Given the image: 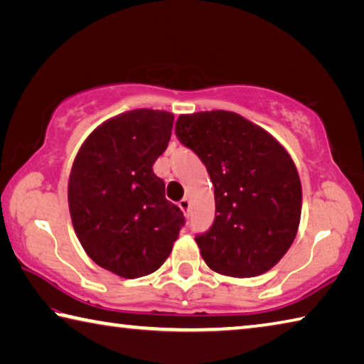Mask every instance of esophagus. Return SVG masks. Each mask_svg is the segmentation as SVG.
Returning a JSON list of instances; mask_svg holds the SVG:
<instances>
[{"instance_id": "1", "label": "esophagus", "mask_w": 364, "mask_h": 364, "mask_svg": "<svg viewBox=\"0 0 364 364\" xmlns=\"http://www.w3.org/2000/svg\"><path fill=\"white\" fill-rule=\"evenodd\" d=\"M178 205H180V208H181L184 215L189 213V199H188V197H184V199H181L180 204H178Z\"/></svg>"}]
</instances>
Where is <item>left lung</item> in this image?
Listing matches in <instances>:
<instances>
[{"instance_id":"obj_1","label":"left lung","mask_w":364,"mask_h":364,"mask_svg":"<svg viewBox=\"0 0 364 364\" xmlns=\"http://www.w3.org/2000/svg\"><path fill=\"white\" fill-rule=\"evenodd\" d=\"M175 128L215 189V221L196 237L207 267L232 278L267 273L300 225L301 184L292 157L267 130L230 110L183 114Z\"/></svg>"}]
</instances>
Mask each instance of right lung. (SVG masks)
<instances>
[{
	"mask_svg": "<svg viewBox=\"0 0 364 364\" xmlns=\"http://www.w3.org/2000/svg\"><path fill=\"white\" fill-rule=\"evenodd\" d=\"M175 115L134 109L83 141L69 176V210L86 255L120 278L162 267L184 225L152 165L167 149Z\"/></svg>",
	"mask_w": 364,
	"mask_h": 364,
	"instance_id": "obj_1",
	"label": "right lung"
}]
</instances>
